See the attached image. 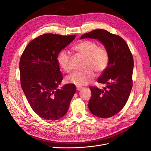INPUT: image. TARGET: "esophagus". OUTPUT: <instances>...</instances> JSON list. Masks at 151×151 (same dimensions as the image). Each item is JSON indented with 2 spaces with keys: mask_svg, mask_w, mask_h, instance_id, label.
Masks as SVG:
<instances>
[{
  "mask_svg": "<svg viewBox=\"0 0 151 151\" xmlns=\"http://www.w3.org/2000/svg\"><path fill=\"white\" fill-rule=\"evenodd\" d=\"M76 89H77L78 91V90H80V89L82 88L81 86H76Z\"/></svg>",
  "mask_w": 151,
  "mask_h": 151,
  "instance_id": "1",
  "label": "esophagus"
}]
</instances>
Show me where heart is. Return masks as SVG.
I'll return each instance as SVG.
<instances>
[{"label":"heart","instance_id":"heart-1","mask_svg":"<svg viewBox=\"0 0 151 151\" xmlns=\"http://www.w3.org/2000/svg\"><path fill=\"white\" fill-rule=\"evenodd\" d=\"M73 50L78 55L85 58L82 71H75L68 76L66 80L68 83L82 86L90 83L97 75L102 73L106 69L109 55L108 50L104 46H98L96 42L84 40L75 45ZM58 63L60 68L65 72H70V55L66 51H62L58 54Z\"/></svg>","mask_w":151,"mask_h":151}]
</instances>
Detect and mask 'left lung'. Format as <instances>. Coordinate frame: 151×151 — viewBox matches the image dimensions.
<instances>
[{
	"mask_svg": "<svg viewBox=\"0 0 151 151\" xmlns=\"http://www.w3.org/2000/svg\"><path fill=\"white\" fill-rule=\"evenodd\" d=\"M85 38L98 39L109 52L108 65L97 80L106 86L104 90L97 86L89 87L92 96L88 105L95 116L108 118L120 111L130 96L133 86V55L122 37L106 30H93L81 37Z\"/></svg>",
	"mask_w": 151,
	"mask_h": 151,
	"instance_id": "left-lung-1",
	"label": "left lung"
}]
</instances>
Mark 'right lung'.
I'll return each instance as SVG.
<instances>
[{
    "mask_svg": "<svg viewBox=\"0 0 151 151\" xmlns=\"http://www.w3.org/2000/svg\"><path fill=\"white\" fill-rule=\"evenodd\" d=\"M75 37L43 34L32 40L21 55V88L32 109L46 120L55 121L64 116L76 92L73 84L58 89L63 75L57 60L59 53Z\"/></svg>",
    "mask_w": 151,
    "mask_h": 151,
    "instance_id": "obj_1",
    "label": "right lung"
}]
</instances>
